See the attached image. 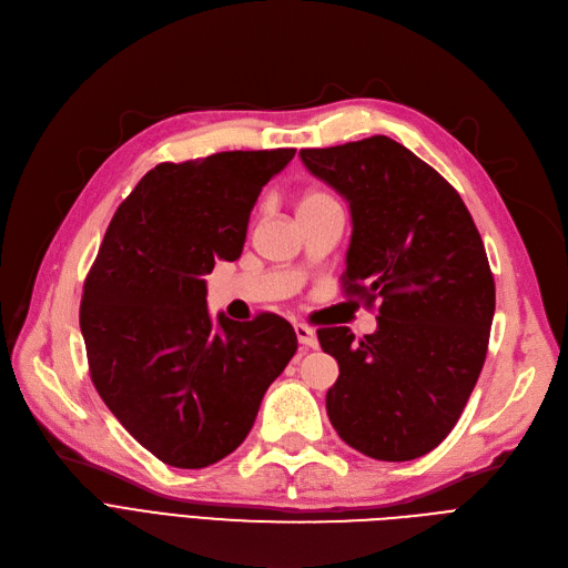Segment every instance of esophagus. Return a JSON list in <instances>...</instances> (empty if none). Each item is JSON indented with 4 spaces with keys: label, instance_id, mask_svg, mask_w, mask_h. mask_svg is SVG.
<instances>
[{
    "label": "esophagus",
    "instance_id": "esophagus-1",
    "mask_svg": "<svg viewBox=\"0 0 568 568\" xmlns=\"http://www.w3.org/2000/svg\"><path fill=\"white\" fill-rule=\"evenodd\" d=\"M294 334H296V338H300L302 345L317 347V334H315L313 326H308V324H294Z\"/></svg>",
    "mask_w": 568,
    "mask_h": 568
}]
</instances>
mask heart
<instances>
[{"mask_svg": "<svg viewBox=\"0 0 568 568\" xmlns=\"http://www.w3.org/2000/svg\"><path fill=\"white\" fill-rule=\"evenodd\" d=\"M324 204H336L334 197L324 191H308L300 200V209H311V206H324Z\"/></svg>", "mask_w": 568, "mask_h": 568, "instance_id": "b5f03b06", "label": "heart"}]
</instances>
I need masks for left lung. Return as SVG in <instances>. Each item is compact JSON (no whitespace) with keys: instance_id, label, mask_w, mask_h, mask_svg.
Listing matches in <instances>:
<instances>
[{"instance_id":"obj_1","label":"left lung","mask_w":568,"mask_h":568,"mask_svg":"<svg viewBox=\"0 0 568 568\" xmlns=\"http://www.w3.org/2000/svg\"><path fill=\"white\" fill-rule=\"evenodd\" d=\"M300 156L349 202L345 294L379 300L359 343L347 326L317 329L341 368L326 414L364 456L414 460L454 430L486 362L495 281L481 234L458 191L392 138Z\"/></svg>"}]
</instances>
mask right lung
I'll return each instance as SVG.
<instances>
[{"label": "right lung", "instance_id": "right-lung-1", "mask_svg": "<svg viewBox=\"0 0 568 568\" xmlns=\"http://www.w3.org/2000/svg\"><path fill=\"white\" fill-rule=\"evenodd\" d=\"M296 149L221 152L149 170L114 212L89 268L80 329L89 375L146 452L182 469L214 465L251 433L264 392L296 352L274 313L206 311L216 260L242 255L262 186Z\"/></svg>", "mask_w": 568, "mask_h": 568}]
</instances>
